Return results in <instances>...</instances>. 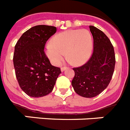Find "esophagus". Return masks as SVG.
Instances as JSON below:
<instances>
[{
    "label": "esophagus",
    "mask_w": 130,
    "mask_h": 130,
    "mask_svg": "<svg viewBox=\"0 0 130 130\" xmlns=\"http://www.w3.org/2000/svg\"><path fill=\"white\" fill-rule=\"evenodd\" d=\"M67 67H61V71L63 72V71H64L65 70V69H67Z\"/></svg>",
    "instance_id": "34e87169"
}]
</instances>
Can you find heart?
I'll return each instance as SVG.
<instances>
[{
    "instance_id": "obj_1",
    "label": "heart",
    "mask_w": 130,
    "mask_h": 130,
    "mask_svg": "<svg viewBox=\"0 0 130 130\" xmlns=\"http://www.w3.org/2000/svg\"><path fill=\"white\" fill-rule=\"evenodd\" d=\"M92 49V36L88 30H69L52 38L45 46V54L55 66L61 63L65 53L73 64L80 66L90 59Z\"/></svg>"
}]
</instances>
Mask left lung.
<instances>
[{
  "instance_id": "obj_1",
  "label": "left lung",
  "mask_w": 130,
  "mask_h": 130,
  "mask_svg": "<svg viewBox=\"0 0 130 130\" xmlns=\"http://www.w3.org/2000/svg\"><path fill=\"white\" fill-rule=\"evenodd\" d=\"M89 28L93 37V53L87 63L73 68L75 77L71 82L75 92L85 98L96 96L106 89L116 63L114 47L108 38L94 26Z\"/></svg>"
}]
</instances>
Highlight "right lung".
<instances>
[{"mask_svg":"<svg viewBox=\"0 0 130 130\" xmlns=\"http://www.w3.org/2000/svg\"><path fill=\"white\" fill-rule=\"evenodd\" d=\"M54 26L38 25L22 35L14 47L13 57L16 77L22 90L35 98L52 92L61 73L44 53L46 41L56 32Z\"/></svg>","mask_w":130,"mask_h":130,"instance_id":"add662e5","label":"right lung"}]
</instances>
